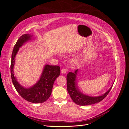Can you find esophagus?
Wrapping results in <instances>:
<instances>
[{"mask_svg":"<svg viewBox=\"0 0 129 129\" xmlns=\"http://www.w3.org/2000/svg\"><path fill=\"white\" fill-rule=\"evenodd\" d=\"M67 69H66V68H63V69H61V72L62 73L64 74V73H66V72H67Z\"/></svg>","mask_w":129,"mask_h":129,"instance_id":"1","label":"esophagus"}]
</instances>
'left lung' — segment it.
<instances>
[{"mask_svg": "<svg viewBox=\"0 0 129 129\" xmlns=\"http://www.w3.org/2000/svg\"><path fill=\"white\" fill-rule=\"evenodd\" d=\"M77 70H76L75 73L69 72L67 75V91L73 102L76 104L84 106V105H88L99 103L101 101H102L110 91L112 85L107 92L102 96L90 97L82 93L79 90L75 84L76 74H77Z\"/></svg>", "mask_w": 129, "mask_h": 129, "instance_id": "left-lung-1", "label": "left lung"}]
</instances>
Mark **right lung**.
Masks as SVG:
<instances>
[{
    "mask_svg": "<svg viewBox=\"0 0 129 129\" xmlns=\"http://www.w3.org/2000/svg\"><path fill=\"white\" fill-rule=\"evenodd\" d=\"M32 37L30 34L22 35L19 38L14 46L10 67L11 79L15 89L23 99L33 103H41L46 102L51 95L54 81L60 74V68L58 66L46 64L40 80L34 86L26 89L20 85L14 77L13 73L15 56L19 47L25 42L30 40Z\"/></svg>",
    "mask_w": 129,
    "mask_h": 129,
    "instance_id": "1",
    "label": "right lung"
}]
</instances>
